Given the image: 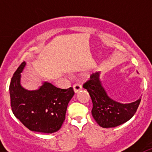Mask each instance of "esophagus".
Here are the masks:
<instances>
[{
	"label": "esophagus",
	"instance_id": "obj_1",
	"mask_svg": "<svg viewBox=\"0 0 152 152\" xmlns=\"http://www.w3.org/2000/svg\"><path fill=\"white\" fill-rule=\"evenodd\" d=\"M73 88H74V91H75V93H77V92H78L80 90L82 89V86L80 85V84H78V83H77V84H74Z\"/></svg>",
	"mask_w": 152,
	"mask_h": 152
}]
</instances>
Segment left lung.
<instances>
[{"label": "left lung", "instance_id": "1", "mask_svg": "<svg viewBox=\"0 0 152 152\" xmlns=\"http://www.w3.org/2000/svg\"><path fill=\"white\" fill-rule=\"evenodd\" d=\"M99 76L100 72L92 74L91 79L83 85L92 100V116L103 128L116 127L127 122L134 116L141 102V97L128 104L114 101L107 96Z\"/></svg>", "mask_w": 152, "mask_h": 152}]
</instances>
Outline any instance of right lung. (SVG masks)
I'll return each mask as SVG.
<instances>
[{"mask_svg":"<svg viewBox=\"0 0 152 152\" xmlns=\"http://www.w3.org/2000/svg\"><path fill=\"white\" fill-rule=\"evenodd\" d=\"M26 65L21 63L10 84V106L14 116L31 131L52 133L61 128L67 107L75 92L44 82L39 90L27 91L20 85V73Z\"/></svg>","mask_w":152,"mask_h":152,"instance_id":"1","label":"right lung"}]
</instances>
